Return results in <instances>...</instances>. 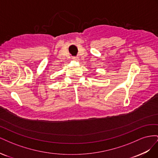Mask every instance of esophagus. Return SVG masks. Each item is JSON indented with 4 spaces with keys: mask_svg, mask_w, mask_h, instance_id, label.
Listing matches in <instances>:
<instances>
[{
    "mask_svg": "<svg viewBox=\"0 0 158 158\" xmlns=\"http://www.w3.org/2000/svg\"><path fill=\"white\" fill-rule=\"evenodd\" d=\"M73 60H77V61L80 60L78 57H76V56H74L73 58Z\"/></svg>",
    "mask_w": 158,
    "mask_h": 158,
    "instance_id": "1",
    "label": "esophagus"
}]
</instances>
